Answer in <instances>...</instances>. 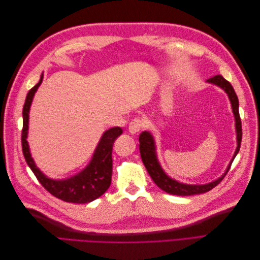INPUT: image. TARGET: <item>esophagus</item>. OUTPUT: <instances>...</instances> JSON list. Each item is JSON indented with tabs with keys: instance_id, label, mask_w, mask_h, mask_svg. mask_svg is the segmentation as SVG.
<instances>
[{
	"instance_id": "obj_1",
	"label": "esophagus",
	"mask_w": 260,
	"mask_h": 260,
	"mask_svg": "<svg viewBox=\"0 0 260 260\" xmlns=\"http://www.w3.org/2000/svg\"><path fill=\"white\" fill-rule=\"evenodd\" d=\"M144 127V121L140 118H135L130 124H129V132L132 133V135H136L139 131H141Z\"/></svg>"
}]
</instances>
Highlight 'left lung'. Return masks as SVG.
I'll list each match as a JSON object with an SVG mask.
<instances>
[{
	"label": "left lung",
	"mask_w": 260,
	"mask_h": 260,
	"mask_svg": "<svg viewBox=\"0 0 260 260\" xmlns=\"http://www.w3.org/2000/svg\"><path fill=\"white\" fill-rule=\"evenodd\" d=\"M207 82L216 84L220 88L223 89L224 92L228 94V96L230 99L231 105H232V111L234 114L235 118V129H237V140H238V147L235 149L233 158L231 159L229 166H228L224 175L222 177H220L219 179L212 181V182H209L207 184H184V183H180L178 181L171 179L168 177L162 168L160 167V165L158 162V159H157L156 156V147H155V141L153 136L151 133L147 131H143L141 133L139 137V142H140V154H141V158H142V161L144 164V166L147 170V172L153 179L156 185L160 187L162 191L167 192L172 195H179V196H190V195H195V194H202V193H206L210 191L211 188H214L217 186L220 182H221L222 179L225 177V175L229 171L231 164L233 159L235 158V156L238 155L240 151V146L242 142V122H241V118H240V113H239V99L235 94V91L233 89V86L229 81H226L222 76L217 75L212 78H209Z\"/></svg>",
	"instance_id": "1"
}]
</instances>
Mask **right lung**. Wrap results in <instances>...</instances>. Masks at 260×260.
<instances>
[{
	"label": "right lung",
	"instance_id": "add662e5",
	"mask_svg": "<svg viewBox=\"0 0 260 260\" xmlns=\"http://www.w3.org/2000/svg\"><path fill=\"white\" fill-rule=\"evenodd\" d=\"M42 80L43 74L41 75L40 81L28 92L25 105L22 108L23 123L21 132V145L23 157H25L28 166L32 170L39 182L55 198L68 203H90L100 198L101 195H103L111 185L113 172V144L115 140L121 135L122 130L119 127H114L104 132L95 151H94L90 164L79 174L65 180H53L44 176L40 169L36 166L27 142L30 106L32 103L35 93L42 83Z\"/></svg>",
	"mask_w": 260,
	"mask_h": 260
}]
</instances>
